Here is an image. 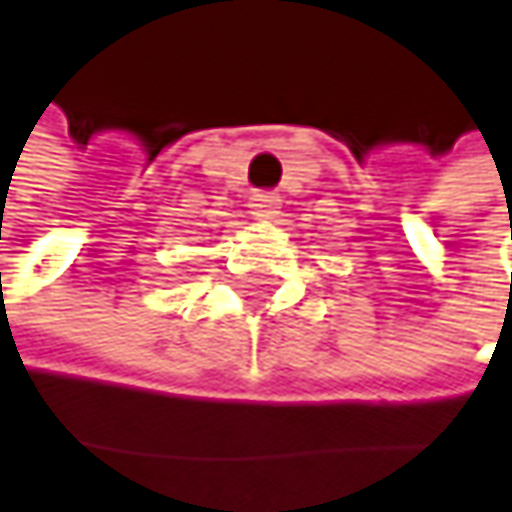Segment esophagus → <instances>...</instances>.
Wrapping results in <instances>:
<instances>
[{
    "label": "esophagus",
    "instance_id": "obj_1",
    "mask_svg": "<svg viewBox=\"0 0 512 512\" xmlns=\"http://www.w3.org/2000/svg\"><path fill=\"white\" fill-rule=\"evenodd\" d=\"M249 208H252V213L260 216V219H272V216L278 213V208H281V196L272 193V190H257V193H252Z\"/></svg>",
    "mask_w": 512,
    "mask_h": 512
}]
</instances>
